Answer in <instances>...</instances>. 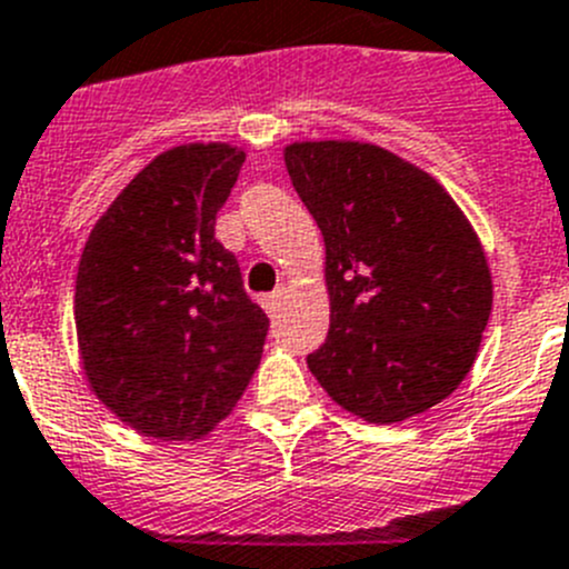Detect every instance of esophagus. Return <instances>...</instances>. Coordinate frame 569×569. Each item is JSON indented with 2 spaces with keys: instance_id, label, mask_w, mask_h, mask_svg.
Segmentation results:
<instances>
[{
  "instance_id": "obj_1",
  "label": "esophagus",
  "mask_w": 569,
  "mask_h": 569,
  "mask_svg": "<svg viewBox=\"0 0 569 569\" xmlns=\"http://www.w3.org/2000/svg\"><path fill=\"white\" fill-rule=\"evenodd\" d=\"M281 296H284V290H273V293L262 296V307L268 316H276V310H279V305H281Z\"/></svg>"
}]
</instances>
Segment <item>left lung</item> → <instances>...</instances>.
I'll return each mask as SVG.
<instances>
[{
    "label": "left lung",
    "mask_w": 569,
    "mask_h": 569,
    "mask_svg": "<svg viewBox=\"0 0 569 569\" xmlns=\"http://www.w3.org/2000/svg\"><path fill=\"white\" fill-rule=\"evenodd\" d=\"M327 248L330 332L307 367L338 406L400 423L455 392L491 316V273L435 177L372 143L284 149Z\"/></svg>",
    "instance_id": "8db88e82"
}]
</instances>
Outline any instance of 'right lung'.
<instances>
[{
	"label": "right lung",
	"instance_id": "1",
	"mask_svg": "<svg viewBox=\"0 0 569 569\" xmlns=\"http://www.w3.org/2000/svg\"><path fill=\"white\" fill-rule=\"evenodd\" d=\"M244 152L169 149L114 197L83 244L76 332L92 392L123 423L191 440L231 411L262 358L268 316L213 239Z\"/></svg>",
	"mask_w": 569,
	"mask_h": 569
}]
</instances>
